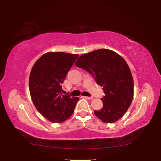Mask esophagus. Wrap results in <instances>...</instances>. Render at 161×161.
Returning <instances> with one entry per match:
<instances>
[{
	"label": "esophagus",
	"mask_w": 161,
	"mask_h": 161,
	"mask_svg": "<svg viewBox=\"0 0 161 161\" xmlns=\"http://www.w3.org/2000/svg\"><path fill=\"white\" fill-rule=\"evenodd\" d=\"M83 98H84V99H89V100H92V99H93V97H83Z\"/></svg>",
	"instance_id": "34e87169"
}]
</instances>
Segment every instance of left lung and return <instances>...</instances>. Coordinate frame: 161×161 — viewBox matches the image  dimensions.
Returning <instances> with one entry per match:
<instances>
[{
	"label": "left lung",
	"mask_w": 161,
	"mask_h": 161,
	"mask_svg": "<svg viewBox=\"0 0 161 161\" xmlns=\"http://www.w3.org/2000/svg\"><path fill=\"white\" fill-rule=\"evenodd\" d=\"M75 65L92 74L103 86V107L94 111L95 115L107 124L122 118L133 98V80L125 59L113 50L99 49L81 55Z\"/></svg>",
	"instance_id": "obj_1"
}]
</instances>
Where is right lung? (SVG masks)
Returning a JSON list of instances; mask_svg holds the SVG:
<instances>
[{
    "mask_svg": "<svg viewBox=\"0 0 161 161\" xmlns=\"http://www.w3.org/2000/svg\"><path fill=\"white\" fill-rule=\"evenodd\" d=\"M78 54L56 52L47 53L32 67L29 89L35 108L53 123H62L72 115L78 97L62 95L61 84Z\"/></svg>",
    "mask_w": 161,
    "mask_h": 161,
    "instance_id": "add662e5",
    "label": "right lung"
}]
</instances>
